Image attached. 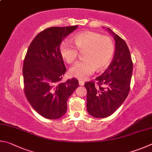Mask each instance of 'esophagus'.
<instances>
[{"instance_id":"esophagus-1","label":"esophagus","mask_w":152,"mask_h":152,"mask_svg":"<svg viewBox=\"0 0 152 152\" xmlns=\"http://www.w3.org/2000/svg\"><path fill=\"white\" fill-rule=\"evenodd\" d=\"M84 84H85V83L83 81H81V80H79V85L80 86H84Z\"/></svg>"}]
</instances>
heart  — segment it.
Wrapping results in <instances>:
<instances>
[{"mask_svg": "<svg viewBox=\"0 0 152 152\" xmlns=\"http://www.w3.org/2000/svg\"><path fill=\"white\" fill-rule=\"evenodd\" d=\"M73 43L68 40L60 45L61 57L69 64L73 63L78 57L77 49L83 53V60L77 63L69 70L70 75L83 80L94 73L95 69L102 70L110 64L114 53V44L110 37L91 31H85L73 37Z\"/></svg>", "mask_w": 152, "mask_h": 152, "instance_id": "b5f03b06", "label": "heart"}]
</instances>
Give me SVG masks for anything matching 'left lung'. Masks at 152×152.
<instances>
[{
  "label": "left lung",
  "instance_id": "left-lung-1",
  "mask_svg": "<svg viewBox=\"0 0 152 152\" xmlns=\"http://www.w3.org/2000/svg\"><path fill=\"white\" fill-rule=\"evenodd\" d=\"M106 29L115 42L113 61L104 73L95 79L98 86L91 81L85 83L87 92V110L96 118H107L121 105L129 94L133 71L131 55L126 42L110 28Z\"/></svg>",
  "mask_w": 152,
  "mask_h": 152
}]
</instances>
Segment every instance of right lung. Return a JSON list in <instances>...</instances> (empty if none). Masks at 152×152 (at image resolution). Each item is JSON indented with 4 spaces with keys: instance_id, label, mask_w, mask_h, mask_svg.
Listing matches in <instances>:
<instances>
[{
    "instance_id": "right-lung-1",
    "label": "right lung",
    "mask_w": 152,
    "mask_h": 152,
    "mask_svg": "<svg viewBox=\"0 0 152 152\" xmlns=\"http://www.w3.org/2000/svg\"><path fill=\"white\" fill-rule=\"evenodd\" d=\"M77 26L48 28L34 37L26 52L23 75L25 94L29 103L45 118L64 115L67 99L79 86L72 78L61 83L66 67L59 51L65 37Z\"/></svg>"
}]
</instances>
